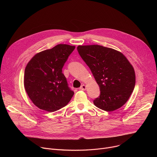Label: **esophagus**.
Masks as SVG:
<instances>
[{
	"instance_id": "1",
	"label": "esophagus",
	"mask_w": 157,
	"mask_h": 157,
	"mask_svg": "<svg viewBox=\"0 0 157 157\" xmlns=\"http://www.w3.org/2000/svg\"><path fill=\"white\" fill-rule=\"evenodd\" d=\"M79 89L81 90H85L86 89V86L85 85H83L81 86V87L79 88Z\"/></svg>"
}]
</instances>
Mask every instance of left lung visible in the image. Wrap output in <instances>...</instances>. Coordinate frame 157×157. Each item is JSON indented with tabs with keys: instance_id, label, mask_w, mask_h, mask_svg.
<instances>
[{
	"instance_id": "left-lung-1",
	"label": "left lung",
	"mask_w": 157,
	"mask_h": 157,
	"mask_svg": "<svg viewBox=\"0 0 157 157\" xmlns=\"http://www.w3.org/2000/svg\"><path fill=\"white\" fill-rule=\"evenodd\" d=\"M81 59L91 70L101 94L94 101L97 108L113 111L124 105L136 84L134 69L120 52L100 45L78 46Z\"/></svg>"
}]
</instances>
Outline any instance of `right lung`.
<instances>
[{
  "label": "right lung",
  "instance_id": "1",
  "mask_svg": "<svg viewBox=\"0 0 157 157\" xmlns=\"http://www.w3.org/2000/svg\"><path fill=\"white\" fill-rule=\"evenodd\" d=\"M74 46L58 44L36 54L29 61L24 73V86L37 108L54 112L67 105L74 95L62 68Z\"/></svg>",
  "mask_w": 157,
  "mask_h": 157
}]
</instances>
